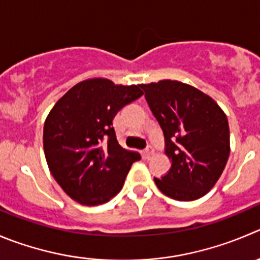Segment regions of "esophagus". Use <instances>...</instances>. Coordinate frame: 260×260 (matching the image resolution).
<instances>
[{
  "mask_svg": "<svg viewBox=\"0 0 260 260\" xmlns=\"http://www.w3.org/2000/svg\"><path fill=\"white\" fill-rule=\"evenodd\" d=\"M153 155H154V149H153L152 147H148L147 149L144 150V153H143V158H144V159H150Z\"/></svg>",
  "mask_w": 260,
  "mask_h": 260,
  "instance_id": "obj_1",
  "label": "esophagus"
}]
</instances>
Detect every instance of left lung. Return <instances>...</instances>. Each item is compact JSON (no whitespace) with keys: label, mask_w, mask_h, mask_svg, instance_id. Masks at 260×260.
I'll return each mask as SVG.
<instances>
[{"label":"left lung","mask_w":260,"mask_h":260,"mask_svg":"<svg viewBox=\"0 0 260 260\" xmlns=\"http://www.w3.org/2000/svg\"><path fill=\"white\" fill-rule=\"evenodd\" d=\"M165 134L169 174L154 179L172 199L190 202L206 195L221 177L230 155L226 113L213 98L189 84L159 80L140 84Z\"/></svg>","instance_id":"obj_1"}]
</instances>
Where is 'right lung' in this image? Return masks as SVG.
<instances>
[{"instance_id": "add662e5", "label": "right lung", "mask_w": 260, "mask_h": 260, "mask_svg": "<svg viewBox=\"0 0 260 260\" xmlns=\"http://www.w3.org/2000/svg\"><path fill=\"white\" fill-rule=\"evenodd\" d=\"M143 95L139 85L86 79L56 102L43 128L47 165L63 191L83 206H100L122 187L138 152L121 147L112 121Z\"/></svg>"}]
</instances>
